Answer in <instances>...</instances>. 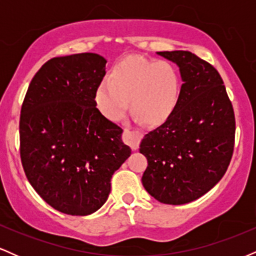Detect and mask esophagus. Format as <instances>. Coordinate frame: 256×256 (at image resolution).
Wrapping results in <instances>:
<instances>
[{"instance_id":"obj_1","label":"esophagus","mask_w":256,"mask_h":256,"mask_svg":"<svg viewBox=\"0 0 256 256\" xmlns=\"http://www.w3.org/2000/svg\"><path fill=\"white\" fill-rule=\"evenodd\" d=\"M140 138H142V134H138L136 131H131L128 128H124V132H122V140L128 146H130L132 150H137L138 146H140Z\"/></svg>"}]
</instances>
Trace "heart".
I'll list each match as a JSON object with an SVG mask.
<instances>
[{
  "label": "heart",
  "instance_id": "b5f03b06",
  "mask_svg": "<svg viewBox=\"0 0 256 256\" xmlns=\"http://www.w3.org/2000/svg\"><path fill=\"white\" fill-rule=\"evenodd\" d=\"M182 79L174 66L165 60L128 56L112 68L110 79L98 85L95 102L112 122L120 120L128 107L148 126L165 122L179 104Z\"/></svg>",
  "mask_w": 256,
  "mask_h": 256
}]
</instances>
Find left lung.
I'll return each instance as SVG.
<instances>
[{"mask_svg": "<svg viewBox=\"0 0 256 256\" xmlns=\"http://www.w3.org/2000/svg\"><path fill=\"white\" fill-rule=\"evenodd\" d=\"M158 54L178 64L184 83L172 116L140 142V152L148 160L142 184L161 204H184L210 192L225 174L236 122L212 64L185 50Z\"/></svg>", "mask_w": 256, "mask_h": 256, "instance_id": "1", "label": "left lung"}]
</instances>
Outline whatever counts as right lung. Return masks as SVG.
<instances>
[{
	"mask_svg": "<svg viewBox=\"0 0 256 256\" xmlns=\"http://www.w3.org/2000/svg\"><path fill=\"white\" fill-rule=\"evenodd\" d=\"M107 60L94 52L50 58L32 78L20 114V158L38 195L58 212L89 216L107 201L130 156L122 130L96 108Z\"/></svg>",
	"mask_w": 256,
	"mask_h": 256,
	"instance_id": "1",
	"label": "right lung"
}]
</instances>
